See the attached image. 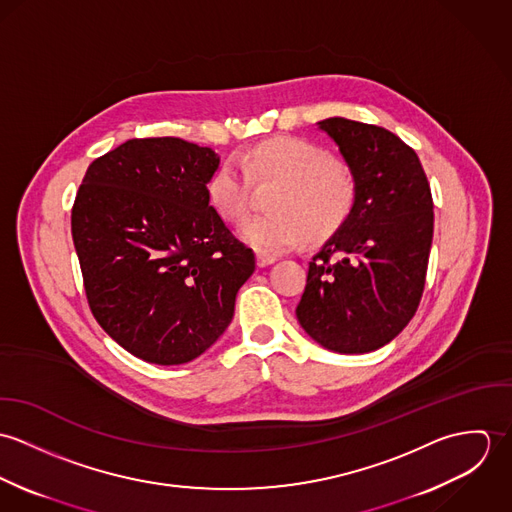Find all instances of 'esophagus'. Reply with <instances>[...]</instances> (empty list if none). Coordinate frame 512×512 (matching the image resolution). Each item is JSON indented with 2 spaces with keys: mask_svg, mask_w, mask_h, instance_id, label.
<instances>
[{
  "mask_svg": "<svg viewBox=\"0 0 512 512\" xmlns=\"http://www.w3.org/2000/svg\"><path fill=\"white\" fill-rule=\"evenodd\" d=\"M274 262H278V256L276 254H268V252H256V264L260 266V268H266V266H270V264H274Z\"/></svg>",
  "mask_w": 512,
  "mask_h": 512,
  "instance_id": "obj_1",
  "label": "esophagus"
}]
</instances>
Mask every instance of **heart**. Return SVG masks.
I'll list each match as a JSON object with an SVG mask.
<instances>
[{
    "mask_svg": "<svg viewBox=\"0 0 512 512\" xmlns=\"http://www.w3.org/2000/svg\"><path fill=\"white\" fill-rule=\"evenodd\" d=\"M238 163L242 170L232 161L220 163L207 181V199L220 219L238 222L248 211L250 179L282 181L270 199L274 213L250 217L238 230L260 252L290 250L305 234L311 242H323L355 209L353 175L313 142L274 138L242 151Z\"/></svg>",
    "mask_w": 512,
    "mask_h": 512,
    "instance_id": "heart-1",
    "label": "heart"
}]
</instances>
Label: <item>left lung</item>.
<instances>
[{"label":"left lung","instance_id":"8db88e82","mask_svg":"<svg viewBox=\"0 0 512 512\" xmlns=\"http://www.w3.org/2000/svg\"><path fill=\"white\" fill-rule=\"evenodd\" d=\"M355 179V209L311 258L295 315L321 347L363 355L414 317L428 272L434 201L416 151L392 132L347 118L317 122Z\"/></svg>","mask_w":512,"mask_h":512}]
</instances>
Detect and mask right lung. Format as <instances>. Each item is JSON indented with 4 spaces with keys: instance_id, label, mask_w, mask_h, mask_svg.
Masks as SVG:
<instances>
[{
    "instance_id": "right-lung-1",
    "label": "right lung",
    "mask_w": 512,
    "mask_h": 512,
    "mask_svg": "<svg viewBox=\"0 0 512 512\" xmlns=\"http://www.w3.org/2000/svg\"><path fill=\"white\" fill-rule=\"evenodd\" d=\"M211 147L144 138L94 159L74 199L73 240L100 327L153 365L201 357L232 321L256 258L207 199Z\"/></svg>"
}]
</instances>
